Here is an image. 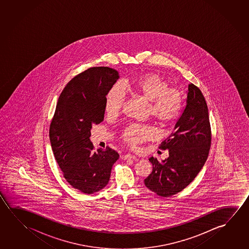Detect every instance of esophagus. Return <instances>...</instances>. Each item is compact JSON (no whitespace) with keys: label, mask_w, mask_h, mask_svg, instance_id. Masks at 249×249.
<instances>
[{"label":"esophagus","mask_w":249,"mask_h":249,"mask_svg":"<svg viewBox=\"0 0 249 249\" xmlns=\"http://www.w3.org/2000/svg\"><path fill=\"white\" fill-rule=\"evenodd\" d=\"M123 160H136V157H135V155H125L124 156H123Z\"/></svg>","instance_id":"esophagus-1"}]
</instances>
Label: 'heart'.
<instances>
[{"mask_svg": "<svg viewBox=\"0 0 249 249\" xmlns=\"http://www.w3.org/2000/svg\"><path fill=\"white\" fill-rule=\"evenodd\" d=\"M129 92L148 102V113L160 126H167L175 123L182 111L183 96L179 90L169 88V83L159 74L147 73L135 80H127L123 85L115 84L107 93L105 112L108 116H116L126 101V92ZM152 126L132 124L123 130L122 141L131 148H137L141 143L155 136Z\"/></svg>", "mask_w": 249, "mask_h": 249, "instance_id": "1", "label": "heart"}]
</instances>
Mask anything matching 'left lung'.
<instances>
[{"instance_id": "left-lung-1", "label": "left lung", "mask_w": 249, "mask_h": 249, "mask_svg": "<svg viewBox=\"0 0 249 249\" xmlns=\"http://www.w3.org/2000/svg\"><path fill=\"white\" fill-rule=\"evenodd\" d=\"M212 141L208 105L200 89L188 85L187 106L175 130L160 149H168V158L160 162L149 158L153 171L144 179L145 186L162 197L182 191L195 179L208 159Z\"/></svg>"}]
</instances>
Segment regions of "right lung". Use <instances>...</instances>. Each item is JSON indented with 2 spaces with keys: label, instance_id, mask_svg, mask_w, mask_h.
I'll return each mask as SVG.
<instances>
[{
  "label": "right lung",
  "instance_id": "add662e5",
  "mask_svg": "<svg viewBox=\"0 0 249 249\" xmlns=\"http://www.w3.org/2000/svg\"><path fill=\"white\" fill-rule=\"evenodd\" d=\"M119 73L108 67H94L66 85L49 126L54 158L66 180L83 194L106 187L119 154L110 147L94 152L91 128L103 122L105 98Z\"/></svg>",
  "mask_w": 249,
  "mask_h": 249
}]
</instances>
